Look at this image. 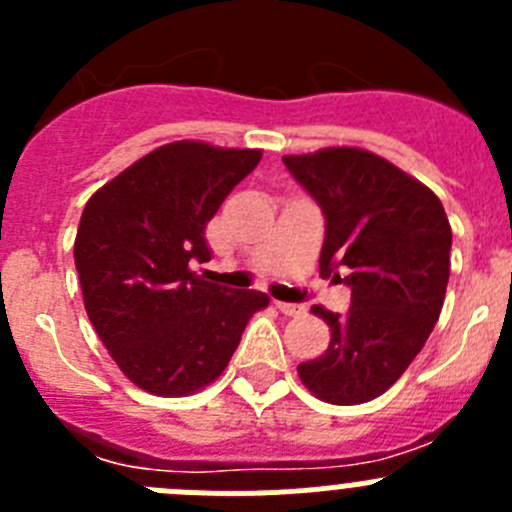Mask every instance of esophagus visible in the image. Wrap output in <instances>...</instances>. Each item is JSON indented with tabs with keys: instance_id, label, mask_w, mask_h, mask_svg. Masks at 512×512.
Masks as SVG:
<instances>
[{
	"instance_id": "obj_1",
	"label": "esophagus",
	"mask_w": 512,
	"mask_h": 512,
	"mask_svg": "<svg viewBox=\"0 0 512 512\" xmlns=\"http://www.w3.org/2000/svg\"><path fill=\"white\" fill-rule=\"evenodd\" d=\"M277 305V310L282 312V315H289V318H300V315H305V305H297V302H274Z\"/></svg>"
}]
</instances>
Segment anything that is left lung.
I'll return each instance as SVG.
<instances>
[{
	"instance_id": "1",
	"label": "left lung",
	"mask_w": 512,
	"mask_h": 512,
	"mask_svg": "<svg viewBox=\"0 0 512 512\" xmlns=\"http://www.w3.org/2000/svg\"><path fill=\"white\" fill-rule=\"evenodd\" d=\"M282 161L325 215L320 274L351 287L346 315L312 307L330 343L297 372L330 405L369 402L402 377L441 315L449 217L431 189L377 153L323 148Z\"/></svg>"
}]
</instances>
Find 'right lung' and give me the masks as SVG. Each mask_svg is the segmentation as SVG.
Returning <instances> with one entry per match:
<instances>
[{"label":"right lung","mask_w":512,"mask_h":512,"mask_svg":"<svg viewBox=\"0 0 512 512\" xmlns=\"http://www.w3.org/2000/svg\"><path fill=\"white\" fill-rule=\"evenodd\" d=\"M261 151L202 140L161 146L92 194L74 243L84 307L122 374L182 397L215 382L269 297L205 282V228Z\"/></svg>","instance_id":"right-lung-1"}]
</instances>
